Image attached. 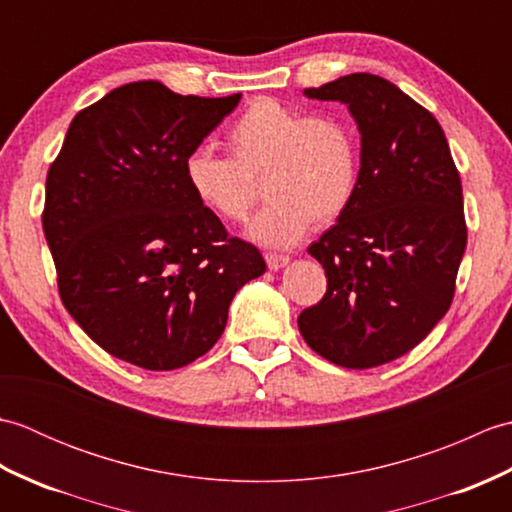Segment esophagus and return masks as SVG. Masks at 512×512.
I'll return each mask as SVG.
<instances>
[{"instance_id": "1", "label": "esophagus", "mask_w": 512, "mask_h": 512, "mask_svg": "<svg viewBox=\"0 0 512 512\" xmlns=\"http://www.w3.org/2000/svg\"><path fill=\"white\" fill-rule=\"evenodd\" d=\"M290 257L288 255H277V253H266V264L270 270H281L284 266H288Z\"/></svg>"}]
</instances>
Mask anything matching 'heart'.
I'll list each match as a JSON object with an SVG mask.
<instances>
[{
    "instance_id": "b5f03b06",
    "label": "heart",
    "mask_w": 512,
    "mask_h": 512,
    "mask_svg": "<svg viewBox=\"0 0 512 512\" xmlns=\"http://www.w3.org/2000/svg\"><path fill=\"white\" fill-rule=\"evenodd\" d=\"M231 158L198 147L184 160V180L206 211L222 222H244L264 178L268 204L248 228L270 248L297 244L312 222H334L352 204L361 151L350 123L308 114L277 99H257L226 134Z\"/></svg>"
}]
</instances>
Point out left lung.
I'll list each match as a JSON object with an SVG mask.
<instances>
[{"mask_svg":"<svg viewBox=\"0 0 512 512\" xmlns=\"http://www.w3.org/2000/svg\"><path fill=\"white\" fill-rule=\"evenodd\" d=\"M303 94L347 105L361 132V176L339 222L308 248L328 290L299 314V332L334 365H385L453 301L466 248L460 173L440 123L387 79L356 72Z\"/></svg>","mask_w":512,"mask_h":512,"instance_id":"1","label":"left lung"}]
</instances>
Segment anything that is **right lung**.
<instances>
[{
    "label": "right lung",
    "instance_id": "1",
    "mask_svg": "<svg viewBox=\"0 0 512 512\" xmlns=\"http://www.w3.org/2000/svg\"><path fill=\"white\" fill-rule=\"evenodd\" d=\"M239 99L121 85L74 116L50 165L41 222L61 301L121 361L193 363L222 336L235 292L264 275L262 253L184 180V160Z\"/></svg>",
    "mask_w": 512,
    "mask_h": 512
}]
</instances>
